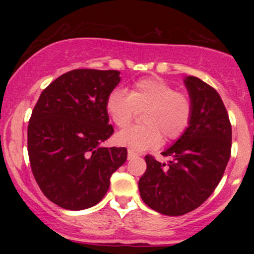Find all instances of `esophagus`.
I'll list each match as a JSON object with an SVG mask.
<instances>
[{
    "instance_id": "34e87169",
    "label": "esophagus",
    "mask_w": 254,
    "mask_h": 254,
    "mask_svg": "<svg viewBox=\"0 0 254 254\" xmlns=\"http://www.w3.org/2000/svg\"><path fill=\"white\" fill-rule=\"evenodd\" d=\"M135 156H137L136 153H133V151H131V150L127 151V160L133 159V157H135Z\"/></svg>"
}]
</instances>
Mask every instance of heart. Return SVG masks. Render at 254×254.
I'll list each match as a JSON object with an SVG mask.
<instances>
[{
    "mask_svg": "<svg viewBox=\"0 0 254 254\" xmlns=\"http://www.w3.org/2000/svg\"><path fill=\"white\" fill-rule=\"evenodd\" d=\"M105 107L113 124L121 129L127 127L138 112H143L144 124L133 125L116 135L117 144L133 151L156 148L162 136L165 141L180 138L193 116L191 95L157 76L139 78L129 93L113 89L107 95Z\"/></svg>",
    "mask_w": 254,
    "mask_h": 254,
    "instance_id": "b5f03b06",
    "label": "heart"
}]
</instances>
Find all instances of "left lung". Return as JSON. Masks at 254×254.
<instances>
[{"label":"left lung","instance_id":"obj_1","mask_svg":"<svg viewBox=\"0 0 254 254\" xmlns=\"http://www.w3.org/2000/svg\"><path fill=\"white\" fill-rule=\"evenodd\" d=\"M193 116L189 129L162 153L168 161L145 155L147 170L139 178L142 199L170 216L188 214L210 197L222 179L232 150V124L220 94L200 78L185 80Z\"/></svg>","mask_w":254,"mask_h":254}]
</instances>
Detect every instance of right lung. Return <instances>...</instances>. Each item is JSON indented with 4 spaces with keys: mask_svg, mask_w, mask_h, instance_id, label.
Here are the masks:
<instances>
[{
    "mask_svg": "<svg viewBox=\"0 0 254 254\" xmlns=\"http://www.w3.org/2000/svg\"><path fill=\"white\" fill-rule=\"evenodd\" d=\"M117 70L75 69L43 90L27 127L34 179L46 198L68 210L103 199L110 178L127 160V148H100L113 133L107 95L119 83Z\"/></svg>",
    "mask_w": 254,
    "mask_h": 254,
    "instance_id": "right-lung-1",
    "label": "right lung"
}]
</instances>
